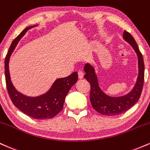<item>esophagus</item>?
<instances>
[{"mask_svg":"<svg viewBox=\"0 0 150 150\" xmlns=\"http://www.w3.org/2000/svg\"><path fill=\"white\" fill-rule=\"evenodd\" d=\"M78 77L79 79H82L84 77V73L82 71H78Z\"/></svg>","mask_w":150,"mask_h":150,"instance_id":"34e87169","label":"esophagus"}]
</instances>
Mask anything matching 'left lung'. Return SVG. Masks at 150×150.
Here are the masks:
<instances>
[{"label":"left lung","instance_id":"1","mask_svg":"<svg viewBox=\"0 0 150 150\" xmlns=\"http://www.w3.org/2000/svg\"><path fill=\"white\" fill-rule=\"evenodd\" d=\"M123 39L128 42L137 53L138 58V76L133 89L126 95L119 97H111L102 92L98 83L94 68L89 63L84 67V77L90 84L89 98L92 106L97 112L106 116H116L127 111L140 99L144 84V65L142 55L132 36L127 31L123 32Z\"/></svg>","mask_w":150,"mask_h":150}]
</instances>
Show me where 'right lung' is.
Here are the masks:
<instances>
[{
  "instance_id": "obj_1",
  "label": "right lung",
  "mask_w": 150,
  "mask_h": 150,
  "mask_svg": "<svg viewBox=\"0 0 150 150\" xmlns=\"http://www.w3.org/2000/svg\"><path fill=\"white\" fill-rule=\"evenodd\" d=\"M37 25L27 27L12 42L5 58V76L6 87L10 99L19 110L34 119H49L56 116L63 109L67 94L77 82L78 75L77 72L63 78L56 80L46 94L39 97H30L16 90L10 80L9 73V60L20 39L27 30Z\"/></svg>"
}]
</instances>
